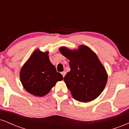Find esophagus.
I'll list each match as a JSON object with an SVG mask.
<instances>
[{"instance_id": "obj_1", "label": "esophagus", "mask_w": 129, "mask_h": 129, "mask_svg": "<svg viewBox=\"0 0 129 129\" xmlns=\"http://www.w3.org/2000/svg\"><path fill=\"white\" fill-rule=\"evenodd\" d=\"M62 76H63V77H64L65 76V75H66V72H62Z\"/></svg>"}]
</instances>
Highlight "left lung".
Wrapping results in <instances>:
<instances>
[{"mask_svg":"<svg viewBox=\"0 0 129 129\" xmlns=\"http://www.w3.org/2000/svg\"><path fill=\"white\" fill-rule=\"evenodd\" d=\"M59 50L70 60V71L63 78V81L73 98L84 103L96 98L107 81L106 70L96 54L84 45L75 51L64 47Z\"/></svg>","mask_w":129,"mask_h":129,"instance_id":"obj_1","label":"left lung"}]
</instances>
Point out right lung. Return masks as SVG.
I'll use <instances>...</instances> for the list:
<instances>
[{"instance_id":"1","label":"right lung","mask_w":129,"mask_h":129,"mask_svg":"<svg viewBox=\"0 0 129 129\" xmlns=\"http://www.w3.org/2000/svg\"><path fill=\"white\" fill-rule=\"evenodd\" d=\"M48 54L36 50L20 70V81L24 88L36 96L47 94L57 81L63 79L50 62Z\"/></svg>"}]
</instances>
